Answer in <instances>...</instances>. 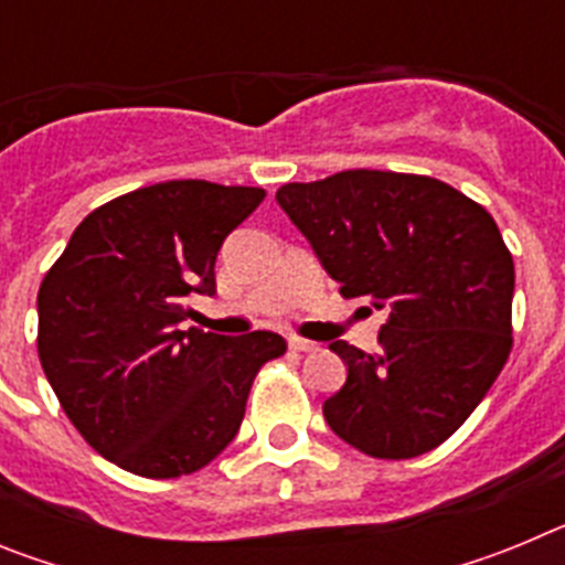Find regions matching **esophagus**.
<instances>
[{
	"label": "esophagus",
	"instance_id": "1",
	"mask_svg": "<svg viewBox=\"0 0 565 565\" xmlns=\"http://www.w3.org/2000/svg\"><path fill=\"white\" fill-rule=\"evenodd\" d=\"M288 344H291L294 351H302V353L317 351V342H311V339H302V337H288Z\"/></svg>",
	"mask_w": 565,
	"mask_h": 565
}]
</instances>
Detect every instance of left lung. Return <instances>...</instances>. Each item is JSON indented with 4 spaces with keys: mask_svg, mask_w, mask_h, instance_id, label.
I'll return each instance as SVG.
<instances>
[{
    "mask_svg": "<svg viewBox=\"0 0 565 565\" xmlns=\"http://www.w3.org/2000/svg\"><path fill=\"white\" fill-rule=\"evenodd\" d=\"M342 297L387 311L379 351L331 342L348 379L326 404L342 441L416 458L476 411L512 348L515 266L495 221L436 178L351 169L277 189Z\"/></svg>",
    "mask_w": 565,
    "mask_h": 565,
    "instance_id": "1",
    "label": "left lung"
}]
</instances>
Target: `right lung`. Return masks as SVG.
I'll list each match as a JSON object with an SVG mask.
<instances>
[{
  "mask_svg": "<svg viewBox=\"0 0 565 565\" xmlns=\"http://www.w3.org/2000/svg\"><path fill=\"white\" fill-rule=\"evenodd\" d=\"M254 186L169 181L89 212L39 288V359L84 441L143 478L198 472L226 450L271 331H181L214 297L223 239L263 203Z\"/></svg>",
  "mask_w": 565,
  "mask_h": 565,
  "instance_id": "right-lung-1",
  "label": "right lung"
}]
</instances>
